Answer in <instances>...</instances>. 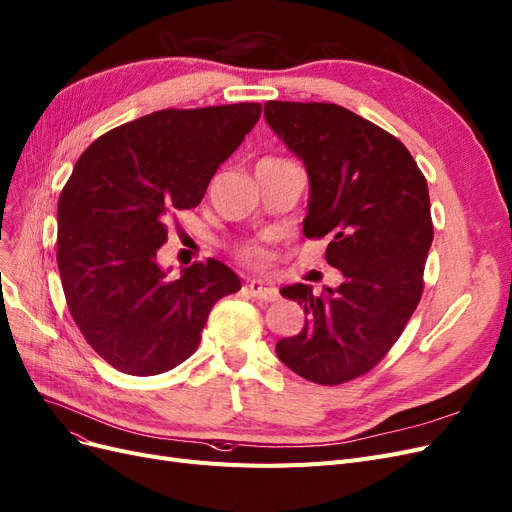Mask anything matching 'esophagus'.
Here are the masks:
<instances>
[{
  "label": "esophagus",
  "mask_w": 512,
  "mask_h": 512,
  "mask_svg": "<svg viewBox=\"0 0 512 512\" xmlns=\"http://www.w3.org/2000/svg\"><path fill=\"white\" fill-rule=\"evenodd\" d=\"M246 291H249L255 299H261V301H276L278 299V289L272 285L270 280H263V278L249 280Z\"/></svg>",
  "instance_id": "1"
}]
</instances>
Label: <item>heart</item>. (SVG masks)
<instances>
[{
    "label": "heart",
    "mask_w": 512,
    "mask_h": 512,
    "mask_svg": "<svg viewBox=\"0 0 512 512\" xmlns=\"http://www.w3.org/2000/svg\"><path fill=\"white\" fill-rule=\"evenodd\" d=\"M240 255H242V259H246V261H251V263H263L268 259V249L263 244H259V242H249V244H244L242 249H240Z\"/></svg>",
    "instance_id": "obj_1"
}]
</instances>
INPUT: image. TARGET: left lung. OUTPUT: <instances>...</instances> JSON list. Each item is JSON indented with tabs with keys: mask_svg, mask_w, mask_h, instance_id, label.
<instances>
[{
	"mask_svg": "<svg viewBox=\"0 0 512 512\" xmlns=\"http://www.w3.org/2000/svg\"><path fill=\"white\" fill-rule=\"evenodd\" d=\"M266 122L310 179L306 238H329L342 285L282 287L308 314L276 354L297 375L337 386L367 373L401 337L424 289L432 244L428 185L407 147L335 103L268 101Z\"/></svg>",
	"mask_w": 512,
	"mask_h": 512,
	"instance_id": "left-lung-1",
	"label": "left lung"
}]
</instances>
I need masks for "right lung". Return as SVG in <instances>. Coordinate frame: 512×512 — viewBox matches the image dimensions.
Listing matches in <instances>:
<instances>
[{
	"label": "right lung",
	"instance_id": "right-lung-1",
	"mask_svg": "<svg viewBox=\"0 0 512 512\" xmlns=\"http://www.w3.org/2000/svg\"><path fill=\"white\" fill-rule=\"evenodd\" d=\"M261 116L259 103L162 109L105 132L63 187L56 261L86 342L128 375H158L192 356L211 308L240 291L217 259L168 278L166 217L194 208Z\"/></svg>",
	"mask_w": 512,
	"mask_h": 512
}]
</instances>
